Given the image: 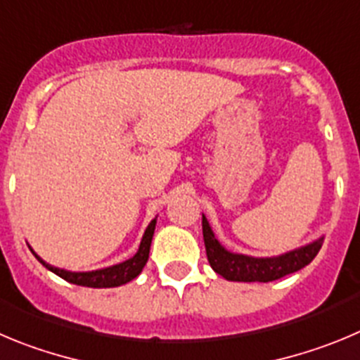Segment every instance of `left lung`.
I'll return each mask as SVG.
<instances>
[{
    "instance_id": "1",
    "label": "left lung",
    "mask_w": 360,
    "mask_h": 360,
    "mask_svg": "<svg viewBox=\"0 0 360 360\" xmlns=\"http://www.w3.org/2000/svg\"><path fill=\"white\" fill-rule=\"evenodd\" d=\"M202 236L206 245V255L212 269L217 274L229 281H267L280 280L290 273H296L316 258L323 245V236L297 248L294 251L283 252L280 257L255 258L240 252H231L215 238V233L210 228L208 220L202 215Z\"/></svg>"
}]
</instances>
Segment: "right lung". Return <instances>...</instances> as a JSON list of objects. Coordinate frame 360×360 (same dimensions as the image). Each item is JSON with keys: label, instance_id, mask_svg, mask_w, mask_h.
Returning a JSON list of instances; mask_svg holds the SVG:
<instances>
[{"label": "right lung", "instance_id": "add662e5", "mask_svg": "<svg viewBox=\"0 0 360 360\" xmlns=\"http://www.w3.org/2000/svg\"><path fill=\"white\" fill-rule=\"evenodd\" d=\"M154 229H156V219L150 220V224L148 228L145 229V235L141 238V244L138 252H136L134 257L129 258V260L122 262V264L111 265V267L105 269H98V271H89V273H71V271H66V269H59L53 267V265L46 264L41 257L35 255L41 264L55 273L57 276H60L63 280L70 281V283L75 285H82V287H93V289H105V287H120V285L127 283V281L134 280L138 274L141 273V269L145 267L148 260V251H150V244H152V236H154Z\"/></svg>", "mask_w": 360, "mask_h": 360}]
</instances>
